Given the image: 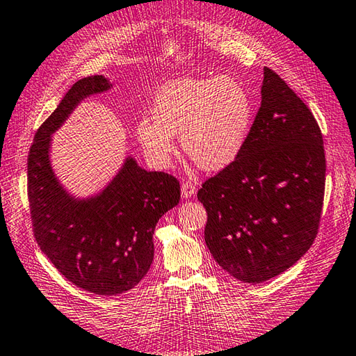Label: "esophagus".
Here are the masks:
<instances>
[{"mask_svg":"<svg viewBox=\"0 0 356 356\" xmlns=\"http://www.w3.org/2000/svg\"><path fill=\"white\" fill-rule=\"evenodd\" d=\"M194 194H196V185H194L193 182H184L182 184V196L185 199H190L194 196Z\"/></svg>","mask_w":356,"mask_h":356,"instance_id":"34e87169","label":"esophagus"}]
</instances>
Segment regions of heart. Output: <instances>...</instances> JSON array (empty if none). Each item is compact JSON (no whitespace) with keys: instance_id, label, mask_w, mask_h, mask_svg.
<instances>
[{"instance_id":"heart-1","label":"heart","mask_w":356,"mask_h":356,"mask_svg":"<svg viewBox=\"0 0 356 356\" xmlns=\"http://www.w3.org/2000/svg\"><path fill=\"white\" fill-rule=\"evenodd\" d=\"M152 117H142L136 134L156 166H168L180 136L186 156L200 168L218 171L239 156L248 137L253 103L232 76L182 79L159 90Z\"/></svg>"}]
</instances>
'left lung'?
I'll use <instances>...</instances> for the list:
<instances>
[{"label":"left lung","mask_w":356,"mask_h":356,"mask_svg":"<svg viewBox=\"0 0 356 356\" xmlns=\"http://www.w3.org/2000/svg\"><path fill=\"white\" fill-rule=\"evenodd\" d=\"M324 186V145L315 117L280 75L264 67L261 108L245 145L197 193L214 261L248 284L295 266L316 238Z\"/></svg>","instance_id":"1"}]
</instances>
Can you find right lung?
I'll list each match as a JSON object with an SVG mask.
<instances>
[{
	"mask_svg": "<svg viewBox=\"0 0 356 356\" xmlns=\"http://www.w3.org/2000/svg\"><path fill=\"white\" fill-rule=\"evenodd\" d=\"M111 88L104 75L76 81L38 128L27 162V196L41 252L67 281L103 296L123 293L143 280L154 259L157 222L180 200L176 177L146 171L132 156L88 197L69 193L54 172V132L83 100Z\"/></svg>",
	"mask_w": 356,
	"mask_h": 356,
	"instance_id": "add662e5",
	"label": "right lung"
}]
</instances>
